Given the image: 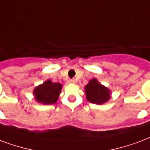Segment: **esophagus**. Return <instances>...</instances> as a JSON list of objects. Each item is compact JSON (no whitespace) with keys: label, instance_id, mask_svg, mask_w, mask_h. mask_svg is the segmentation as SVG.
I'll return each instance as SVG.
<instances>
[{"label":"esophagus","instance_id":"34e87169","mask_svg":"<svg viewBox=\"0 0 150 150\" xmlns=\"http://www.w3.org/2000/svg\"><path fill=\"white\" fill-rule=\"evenodd\" d=\"M70 83H76V80L75 79H71V80L69 81Z\"/></svg>","mask_w":150,"mask_h":150}]
</instances>
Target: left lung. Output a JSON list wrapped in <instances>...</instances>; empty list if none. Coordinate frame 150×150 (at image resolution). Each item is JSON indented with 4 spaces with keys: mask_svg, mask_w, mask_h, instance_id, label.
I'll return each instance as SVG.
<instances>
[{
    "mask_svg": "<svg viewBox=\"0 0 150 150\" xmlns=\"http://www.w3.org/2000/svg\"><path fill=\"white\" fill-rule=\"evenodd\" d=\"M84 88L86 100L91 103L102 105L107 103L111 98L110 90L101 84L96 78L91 79Z\"/></svg>",
    "mask_w": 150,
    "mask_h": 150,
    "instance_id": "left-lung-1",
    "label": "left lung"
}]
</instances>
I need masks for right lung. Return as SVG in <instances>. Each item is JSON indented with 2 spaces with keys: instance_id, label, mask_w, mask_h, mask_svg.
<instances>
[{
  "instance_id": "add662e5",
  "label": "right lung",
  "mask_w": 150,
  "mask_h": 150,
  "mask_svg": "<svg viewBox=\"0 0 150 150\" xmlns=\"http://www.w3.org/2000/svg\"><path fill=\"white\" fill-rule=\"evenodd\" d=\"M62 86L63 85L59 83H53L51 79H47L34 88V99L44 105L54 104L58 100Z\"/></svg>"
}]
</instances>
